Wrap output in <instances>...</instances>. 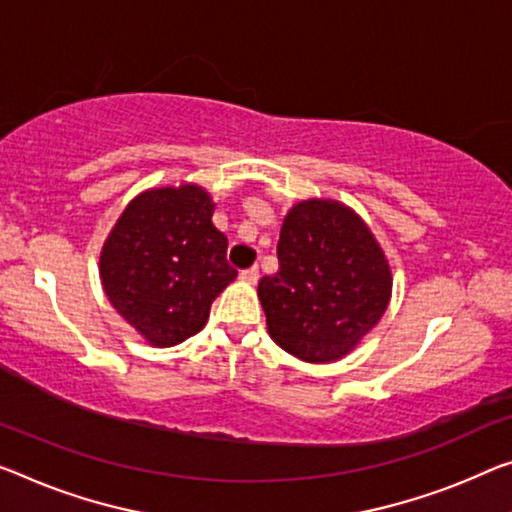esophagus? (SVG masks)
<instances>
[{
    "label": "esophagus",
    "instance_id": "esophagus-1",
    "mask_svg": "<svg viewBox=\"0 0 512 512\" xmlns=\"http://www.w3.org/2000/svg\"><path fill=\"white\" fill-rule=\"evenodd\" d=\"M240 277L249 281V283H256L258 277H261V272H258V265H251V267H247V270H242Z\"/></svg>",
    "mask_w": 512,
    "mask_h": 512
}]
</instances>
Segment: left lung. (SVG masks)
Segmentation results:
<instances>
[{
	"instance_id": "obj_1",
	"label": "left lung",
	"mask_w": 512,
	"mask_h": 512,
	"mask_svg": "<svg viewBox=\"0 0 512 512\" xmlns=\"http://www.w3.org/2000/svg\"><path fill=\"white\" fill-rule=\"evenodd\" d=\"M279 272L258 281L272 341L327 364L348 355L391 300L382 247L355 210L332 199L297 203L279 233Z\"/></svg>"
}]
</instances>
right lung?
Wrapping results in <instances>:
<instances>
[{
  "label": "right lung",
  "mask_w": 512,
  "mask_h": 512,
  "mask_svg": "<svg viewBox=\"0 0 512 512\" xmlns=\"http://www.w3.org/2000/svg\"><path fill=\"white\" fill-rule=\"evenodd\" d=\"M199 185L157 187L128 203L100 254V279L119 316L157 348L201 332L210 304L238 272Z\"/></svg>",
  "instance_id": "add662e5"
}]
</instances>
